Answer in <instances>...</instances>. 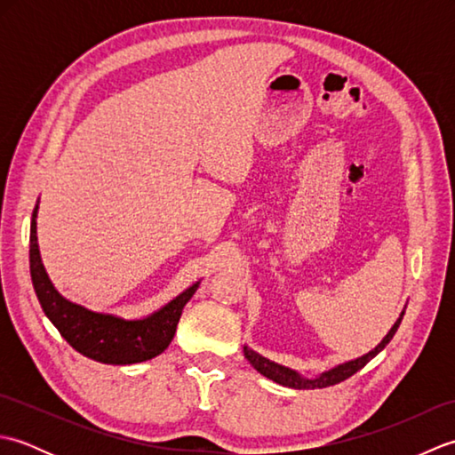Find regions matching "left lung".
<instances>
[{"instance_id":"8db88e82","label":"left lung","mask_w":455,"mask_h":455,"mask_svg":"<svg viewBox=\"0 0 455 455\" xmlns=\"http://www.w3.org/2000/svg\"><path fill=\"white\" fill-rule=\"evenodd\" d=\"M399 324H401V318H399L397 323H395V326L391 328L389 334L383 338L381 344L377 346L375 350H371L370 354H365L362 357H357V360H354V362H347V363L338 365V367H334V370L323 373L321 377H316V379H305V377L295 373L293 370H289V367H283V365H277L274 362H269V360H266V357H262L259 354L248 350V347H244V355H246V360L252 363L259 373L266 375L267 379H272V381H275L279 385H285V387H293V389L331 387V385H336V383L347 379V377H352L355 371H360L367 362L373 360V357L391 342V338L395 336V332H397Z\"/></svg>"}]
</instances>
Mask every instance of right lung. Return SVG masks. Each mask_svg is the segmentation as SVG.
Returning <instances> with one entry per match:
<instances>
[{
  "mask_svg": "<svg viewBox=\"0 0 455 455\" xmlns=\"http://www.w3.org/2000/svg\"><path fill=\"white\" fill-rule=\"evenodd\" d=\"M36 209L38 205L33 211L31 248H28L31 279L38 303L64 340L90 360L113 365L147 362L166 350L176 334L183 307L196 293L197 283L142 321H123L111 315L92 313L88 308L66 301L52 287L43 267L41 254H38Z\"/></svg>",
  "mask_w": 455,
  "mask_h": 455,
  "instance_id": "add662e5",
  "label": "right lung"
}]
</instances>
